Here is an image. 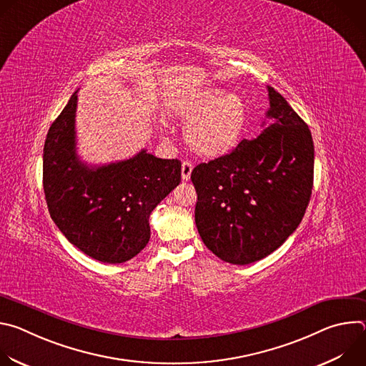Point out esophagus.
<instances>
[{
  "instance_id": "34e87169",
  "label": "esophagus",
  "mask_w": 366,
  "mask_h": 366,
  "mask_svg": "<svg viewBox=\"0 0 366 366\" xmlns=\"http://www.w3.org/2000/svg\"><path fill=\"white\" fill-rule=\"evenodd\" d=\"M192 164L189 161H184L182 162V167H181V177L184 181H188L189 177H191V172H192Z\"/></svg>"
}]
</instances>
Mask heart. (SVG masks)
<instances>
[{"instance_id": "obj_1", "label": "heart", "mask_w": 366, "mask_h": 366, "mask_svg": "<svg viewBox=\"0 0 366 366\" xmlns=\"http://www.w3.org/2000/svg\"><path fill=\"white\" fill-rule=\"evenodd\" d=\"M188 146L199 156L217 158L232 152L242 140L247 109L244 99L223 88H208L179 107Z\"/></svg>"}]
</instances>
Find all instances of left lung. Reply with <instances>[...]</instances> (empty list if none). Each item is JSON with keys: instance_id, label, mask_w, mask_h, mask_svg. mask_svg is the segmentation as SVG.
Instances as JSON below:
<instances>
[{"instance_id": "8db88e82", "label": "left lung", "mask_w": 366, "mask_h": 366, "mask_svg": "<svg viewBox=\"0 0 366 366\" xmlns=\"http://www.w3.org/2000/svg\"><path fill=\"white\" fill-rule=\"evenodd\" d=\"M271 123L256 139L191 172L195 224L224 262L247 265L277 250L298 227L310 202L315 144L308 126L268 86Z\"/></svg>"}]
</instances>
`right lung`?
Masks as SVG:
<instances>
[{"instance_id": "right-lung-1", "label": "right lung", "mask_w": 366, "mask_h": 366, "mask_svg": "<svg viewBox=\"0 0 366 366\" xmlns=\"http://www.w3.org/2000/svg\"><path fill=\"white\" fill-rule=\"evenodd\" d=\"M78 91L51 123L43 147V189L51 220L81 252L123 264L150 239L149 217L179 182L181 162L140 150L133 158L88 167L76 154Z\"/></svg>"}]
</instances>
